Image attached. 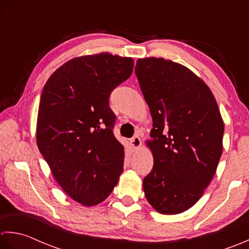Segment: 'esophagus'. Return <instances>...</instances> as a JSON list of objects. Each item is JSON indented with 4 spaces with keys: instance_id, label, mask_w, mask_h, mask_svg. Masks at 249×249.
<instances>
[{
    "instance_id": "esophagus-1",
    "label": "esophagus",
    "mask_w": 249,
    "mask_h": 249,
    "mask_svg": "<svg viewBox=\"0 0 249 249\" xmlns=\"http://www.w3.org/2000/svg\"><path fill=\"white\" fill-rule=\"evenodd\" d=\"M141 143H142L141 139H140V136H138V135L133 136V138L130 140V145L132 146V148H133V149H138L139 147L141 146Z\"/></svg>"
}]
</instances>
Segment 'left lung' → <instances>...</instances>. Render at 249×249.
I'll list each match as a JSON object with an SVG mask.
<instances>
[{"label": "left lung", "instance_id": "obj_1", "mask_svg": "<svg viewBox=\"0 0 249 249\" xmlns=\"http://www.w3.org/2000/svg\"><path fill=\"white\" fill-rule=\"evenodd\" d=\"M135 75L154 126L147 142L154 166L143 180L146 199L160 214H179L199 201L216 173L224 121L210 88L184 65L139 59Z\"/></svg>", "mask_w": 249, "mask_h": 249}]
</instances>
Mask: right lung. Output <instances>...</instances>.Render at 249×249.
<instances>
[{
	"label": "right lung",
	"mask_w": 249,
	"mask_h": 249,
	"mask_svg": "<svg viewBox=\"0 0 249 249\" xmlns=\"http://www.w3.org/2000/svg\"><path fill=\"white\" fill-rule=\"evenodd\" d=\"M132 58L108 53L68 61L40 95L36 142L55 180L86 206L107 197L124 171V146L114 135L109 95L130 77Z\"/></svg>",
	"instance_id": "obj_1"
}]
</instances>
